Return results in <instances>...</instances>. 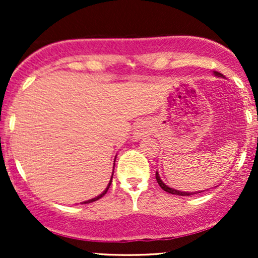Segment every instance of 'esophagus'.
Wrapping results in <instances>:
<instances>
[{"instance_id": "obj_1", "label": "esophagus", "mask_w": 258, "mask_h": 258, "mask_svg": "<svg viewBox=\"0 0 258 258\" xmlns=\"http://www.w3.org/2000/svg\"><path fill=\"white\" fill-rule=\"evenodd\" d=\"M153 131V127L150 121L148 120H142L136 125L135 132H133V137L136 139H141L142 137H146V136L150 135Z\"/></svg>"}]
</instances>
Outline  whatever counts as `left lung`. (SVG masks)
<instances>
[{"mask_svg": "<svg viewBox=\"0 0 258 258\" xmlns=\"http://www.w3.org/2000/svg\"><path fill=\"white\" fill-rule=\"evenodd\" d=\"M214 75H215V76H217V78H224V76L222 75L221 73H218V72H214ZM155 178H156V182L159 183V185L161 186V188L164 189L165 191H167V193H170V194L182 195V197H189V195L197 194V193H195V191H182V190H177V189L170 188V186L165 184V183L162 182V180H161V178H160V176H159V172H158V171H156V173H155ZM203 191H205V190H203ZM198 193H201V191H198Z\"/></svg>", "mask_w": 258, "mask_h": 258, "instance_id": "8db88e82", "label": "left lung"}]
</instances>
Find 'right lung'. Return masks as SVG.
Wrapping results in <instances>:
<instances>
[{
	"mask_svg": "<svg viewBox=\"0 0 258 258\" xmlns=\"http://www.w3.org/2000/svg\"><path fill=\"white\" fill-rule=\"evenodd\" d=\"M114 165H115V162H114ZM112 173H114V172H112ZM111 180H112V174H111V178H110V180H109V184H108V186H106V188L104 189V191H103V193H102V194H99V195H98V197L93 198V199H90V200H86V201H84V203H81V204H90V203H93V201L98 200V199H100V198H102V197H104V195L106 194V191H108L109 186H110V184H111Z\"/></svg>",
	"mask_w": 258,
	"mask_h": 258,
	"instance_id": "right-lung-1",
	"label": "right lung"
}]
</instances>
